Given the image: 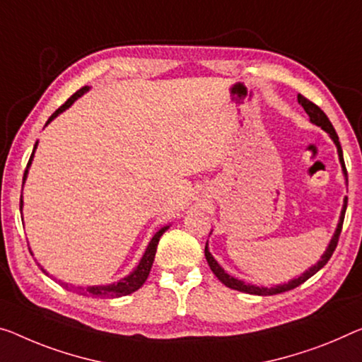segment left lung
<instances>
[{
	"mask_svg": "<svg viewBox=\"0 0 362 362\" xmlns=\"http://www.w3.org/2000/svg\"><path fill=\"white\" fill-rule=\"evenodd\" d=\"M298 103L301 105L304 108L305 113L309 116V121L315 126H319L320 129H324L329 137L333 141L337 147V152H338V160H340V165H341V171H343V176H344V185L348 186V173H346V166H344V160H343V150L340 146V141H338V134L333 129V126L330 123V119L327 118V115L322 111L317 105H314L313 102H309L308 98L303 97V95H298ZM346 205H348V197L343 199V207H341V214H340V220H338V225H337V230L333 233V236L330 239L329 246L324 251V254L320 255L319 262L315 265L309 267L308 270L303 272L301 275L298 278H293L288 283H280V285H274V286H257V285H251V283H244L243 280H238V278L231 276L230 274H226L223 267H221L218 262H216L215 257L209 251V241L205 244V259H207V262L210 265V270L214 272L215 276L218 278V280L223 283L225 286L231 288V290H236V291H241V293H247V294H257V296H272V294H280V293H285V291H290L293 288H296L304 283L305 280H309L310 276L315 275L317 272H319L322 267H324L327 262H329L333 251H335L337 247V243H338V238H340V233H341V226H343V220H344V212H346ZM210 235H212V231H210Z\"/></svg>",
	"mask_w": 362,
	"mask_h": 362,
	"instance_id": "8db88e82",
	"label": "left lung"
}]
</instances>
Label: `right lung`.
Listing matches in <instances>:
<instances>
[{
    "label": "right lung",
    "instance_id": "1",
    "mask_svg": "<svg viewBox=\"0 0 362 362\" xmlns=\"http://www.w3.org/2000/svg\"><path fill=\"white\" fill-rule=\"evenodd\" d=\"M86 92H88V87H82L81 90H77L74 95H72L71 98H68V102H66L64 105H61V107L57 111H54L52 116H49L45 126H48L49 123H52V121L57 118V116H59L61 113H63V111L68 110L71 105L74 103L77 98L84 95ZM37 146H38V141L35 142V146H33L30 160H29V163H27V168H25V173H24V180H22V186L25 185L27 175H29V168H30V165H32L33 155H35ZM22 207H24V200H22V196H21V215H22ZM168 228H170V225H166V226H162V228H160V230L155 231V235L148 241L147 247H146V252H144L141 260H139V264H137L136 269L132 270L129 275H126L124 278H121V280L115 281V283H110V285H92V286H74V285H68V283L58 280L59 285L64 286V288H68V290L74 291V293L84 294V296H95V298H121V296H126V294H131V293L137 291L139 288H141L144 283H146V280H147V276L150 274V269H152L153 259H155V252H157V246H158L160 238H162V235H163L166 230H168ZM38 267H40L43 274L48 275V272L43 269L40 264H38Z\"/></svg>",
    "mask_w": 362,
    "mask_h": 362
}]
</instances>
